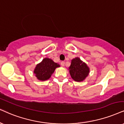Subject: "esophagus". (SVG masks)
<instances>
[{
  "mask_svg": "<svg viewBox=\"0 0 124 124\" xmlns=\"http://www.w3.org/2000/svg\"><path fill=\"white\" fill-rule=\"evenodd\" d=\"M61 66H65V62H63V61L61 62Z\"/></svg>",
  "mask_w": 124,
  "mask_h": 124,
  "instance_id": "esophagus-1",
  "label": "esophagus"
}]
</instances>
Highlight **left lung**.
<instances>
[{
  "instance_id": "obj_1",
  "label": "left lung",
  "mask_w": 124,
  "mask_h": 124,
  "mask_svg": "<svg viewBox=\"0 0 124 124\" xmlns=\"http://www.w3.org/2000/svg\"><path fill=\"white\" fill-rule=\"evenodd\" d=\"M69 71L74 81L82 82L88 76L90 68L79 57H76L71 60V65L69 67Z\"/></svg>"
}]
</instances>
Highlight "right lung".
Here are the masks:
<instances>
[{
	"label": "right lung",
	"mask_w": 124,
	"mask_h": 124,
	"mask_svg": "<svg viewBox=\"0 0 124 124\" xmlns=\"http://www.w3.org/2000/svg\"><path fill=\"white\" fill-rule=\"evenodd\" d=\"M59 67H60L59 64L54 62L50 58H45L36 65L34 73L38 80L45 81L49 79L55 69Z\"/></svg>",
	"instance_id": "add662e5"
}]
</instances>
